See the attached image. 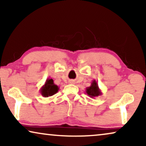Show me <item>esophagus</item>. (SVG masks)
<instances>
[{
	"label": "esophagus",
	"instance_id": "34e87169",
	"mask_svg": "<svg viewBox=\"0 0 146 146\" xmlns=\"http://www.w3.org/2000/svg\"><path fill=\"white\" fill-rule=\"evenodd\" d=\"M70 82V83H73V81H72V80H71Z\"/></svg>",
	"mask_w": 146,
	"mask_h": 146
}]
</instances>
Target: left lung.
Wrapping results in <instances>:
<instances>
[{"label": "left lung", "mask_w": 146, "mask_h": 146, "mask_svg": "<svg viewBox=\"0 0 146 146\" xmlns=\"http://www.w3.org/2000/svg\"><path fill=\"white\" fill-rule=\"evenodd\" d=\"M86 93L88 95V96L92 98L98 97L102 94L100 89L99 88L98 84L97 82L95 80H94L92 82L90 86L87 87L86 88Z\"/></svg>", "instance_id": "8db88e82"}]
</instances>
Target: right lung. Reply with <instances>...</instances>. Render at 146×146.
<instances>
[{
    "mask_svg": "<svg viewBox=\"0 0 146 146\" xmlns=\"http://www.w3.org/2000/svg\"><path fill=\"white\" fill-rule=\"evenodd\" d=\"M59 87L54 83V80L52 78H47L44 84L40 90V94L44 97L46 98L52 96L58 92Z\"/></svg>",
    "mask_w": 146,
    "mask_h": 146,
    "instance_id": "1",
    "label": "right lung"
}]
</instances>
